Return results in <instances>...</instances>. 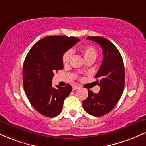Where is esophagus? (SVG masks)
I'll list each match as a JSON object with an SVG mask.
<instances>
[{
    "instance_id": "34e87169",
    "label": "esophagus",
    "mask_w": 146,
    "mask_h": 146,
    "mask_svg": "<svg viewBox=\"0 0 146 146\" xmlns=\"http://www.w3.org/2000/svg\"><path fill=\"white\" fill-rule=\"evenodd\" d=\"M79 88H80V86L78 85H73V90H78Z\"/></svg>"
}]
</instances>
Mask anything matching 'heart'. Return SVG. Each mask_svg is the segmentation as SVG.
<instances>
[{
	"label": "heart",
	"instance_id": "obj_1",
	"mask_svg": "<svg viewBox=\"0 0 146 146\" xmlns=\"http://www.w3.org/2000/svg\"><path fill=\"white\" fill-rule=\"evenodd\" d=\"M80 51L82 53L85 60H88L90 59L95 60V58L98 56V51H97L96 48L94 46H90V45H87V46H83V47L80 48ZM72 54H73V52H72L71 49L65 51L62 55V62L64 64L68 63L70 59H71Z\"/></svg>",
	"mask_w": 146,
	"mask_h": 146
}]
</instances>
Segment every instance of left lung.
<instances>
[{
  "instance_id": "left-lung-1",
  "label": "left lung",
  "mask_w": 146,
  "mask_h": 146,
  "mask_svg": "<svg viewBox=\"0 0 146 146\" xmlns=\"http://www.w3.org/2000/svg\"><path fill=\"white\" fill-rule=\"evenodd\" d=\"M101 46L104 58L95 78L100 86L98 94L88 90V96L82 105L87 113L103 116L115 108L124 89L125 69L119 51L111 42L103 37H87Z\"/></svg>"
}]
</instances>
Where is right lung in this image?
I'll use <instances>...</instances> for the list:
<instances>
[{
    "label": "right lung",
    "mask_w": 146,
    "mask_h": 146,
    "mask_svg": "<svg viewBox=\"0 0 146 146\" xmlns=\"http://www.w3.org/2000/svg\"><path fill=\"white\" fill-rule=\"evenodd\" d=\"M80 39L76 37L48 36L36 43L25 58L23 68V86L33 108L48 117L58 116L63 103L72 91L65 87L52 86L54 73L63 69L62 55Z\"/></svg>",
    "instance_id": "1"
}]
</instances>
